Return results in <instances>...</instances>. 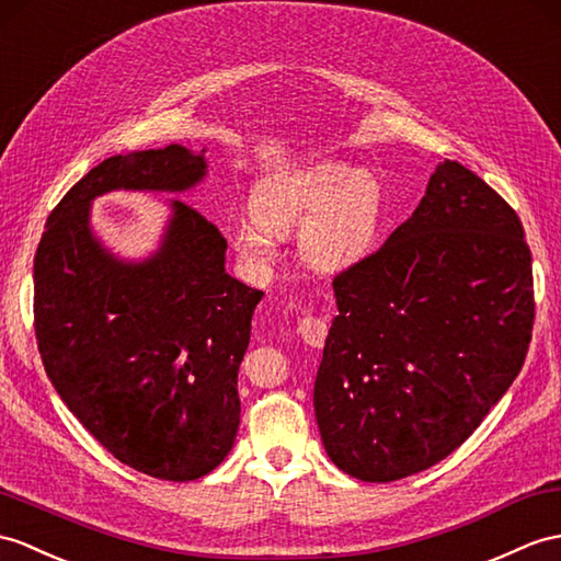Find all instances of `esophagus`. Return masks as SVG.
Instances as JSON below:
<instances>
[{"instance_id":"1","label":"esophagus","mask_w":561,"mask_h":561,"mask_svg":"<svg viewBox=\"0 0 561 561\" xmlns=\"http://www.w3.org/2000/svg\"><path fill=\"white\" fill-rule=\"evenodd\" d=\"M298 334L301 340L310 346H322L324 336H328V320L320 316H312V312H306L304 318H298Z\"/></svg>"}]
</instances>
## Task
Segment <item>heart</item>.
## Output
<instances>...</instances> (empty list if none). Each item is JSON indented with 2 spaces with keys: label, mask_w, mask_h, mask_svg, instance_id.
Masks as SVG:
<instances>
[{
  "label": "heart",
  "mask_w": 561,
  "mask_h": 561,
  "mask_svg": "<svg viewBox=\"0 0 561 561\" xmlns=\"http://www.w3.org/2000/svg\"><path fill=\"white\" fill-rule=\"evenodd\" d=\"M380 186L366 169L318 162L275 176L251 195L253 221H239L231 241L251 267H270L279 251L275 237L296 229L308 265L340 272L366 257L380 229Z\"/></svg>",
  "instance_id": "1"
}]
</instances>
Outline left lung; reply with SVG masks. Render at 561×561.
Here are the masks:
<instances>
[{"label":"left lung","mask_w":561,"mask_h":561,"mask_svg":"<svg viewBox=\"0 0 561 561\" xmlns=\"http://www.w3.org/2000/svg\"><path fill=\"white\" fill-rule=\"evenodd\" d=\"M332 289L312 403L330 459L366 483L447 459L524 366L536 320L524 227L459 162L437 164L415 213Z\"/></svg>","instance_id":"obj_1"}]
</instances>
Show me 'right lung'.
Returning a JSON list of instances; mask_svg holds the SVG:
<instances>
[{"instance_id": "obj_1", "label": "right lung", "mask_w": 561, "mask_h": 561, "mask_svg": "<svg viewBox=\"0 0 561 561\" xmlns=\"http://www.w3.org/2000/svg\"><path fill=\"white\" fill-rule=\"evenodd\" d=\"M203 174V154L181 146L114 154L49 213L33 265L49 382L114 459L172 483L207 476L231 451L239 363L263 291L227 275V239L184 201L140 265L104 253L88 210L114 188L186 191Z\"/></svg>"}]
</instances>
